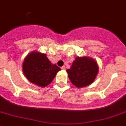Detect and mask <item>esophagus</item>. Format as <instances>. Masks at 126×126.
I'll list each match as a JSON object with an SVG mask.
<instances>
[{
  "mask_svg": "<svg viewBox=\"0 0 126 126\" xmlns=\"http://www.w3.org/2000/svg\"><path fill=\"white\" fill-rule=\"evenodd\" d=\"M61 68H62V70H65V66H62V67H61Z\"/></svg>",
  "mask_w": 126,
  "mask_h": 126,
  "instance_id": "obj_1",
  "label": "esophagus"
}]
</instances>
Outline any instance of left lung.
I'll return each mask as SVG.
<instances>
[{
	"instance_id": "obj_1",
	"label": "left lung",
	"mask_w": 126,
	"mask_h": 126,
	"mask_svg": "<svg viewBox=\"0 0 126 126\" xmlns=\"http://www.w3.org/2000/svg\"><path fill=\"white\" fill-rule=\"evenodd\" d=\"M99 67L96 60L90 57H77L70 68L66 70L71 82L77 87H86L94 81Z\"/></svg>"
}]
</instances>
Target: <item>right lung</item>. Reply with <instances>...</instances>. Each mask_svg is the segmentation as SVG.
<instances>
[{"mask_svg":"<svg viewBox=\"0 0 126 126\" xmlns=\"http://www.w3.org/2000/svg\"><path fill=\"white\" fill-rule=\"evenodd\" d=\"M22 70L30 82L41 87L51 84L57 73L61 70L56 64L51 63L46 54L36 51L25 57Z\"/></svg>","mask_w":126,"mask_h":126,"instance_id":"right-lung-1","label":"right lung"}]
</instances>
